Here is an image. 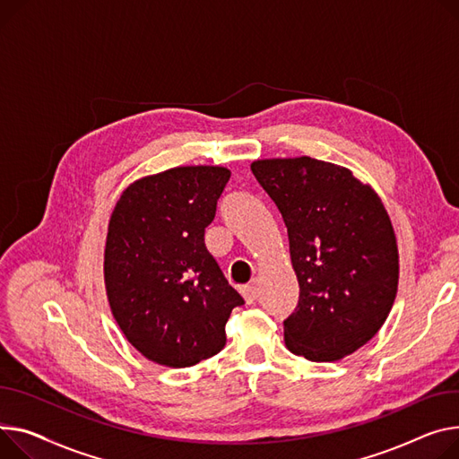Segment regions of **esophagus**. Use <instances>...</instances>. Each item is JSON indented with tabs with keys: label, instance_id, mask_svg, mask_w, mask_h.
Masks as SVG:
<instances>
[{
	"label": "esophagus",
	"instance_id": "34e87169",
	"mask_svg": "<svg viewBox=\"0 0 459 459\" xmlns=\"http://www.w3.org/2000/svg\"><path fill=\"white\" fill-rule=\"evenodd\" d=\"M241 295H243V299H246L247 304H253L258 299V295H260L258 281H251L247 286H243L241 288Z\"/></svg>",
	"mask_w": 459,
	"mask_h": 459
}]
</instances>
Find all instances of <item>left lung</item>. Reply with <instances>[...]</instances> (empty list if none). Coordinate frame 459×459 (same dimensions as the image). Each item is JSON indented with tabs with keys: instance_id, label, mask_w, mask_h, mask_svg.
<instances>
[{
	"instance_id": "left-lung-1",
	"label": "left lung",
	"mask_w": 459,
	"mask_h": 459,
	"mask_svg": "<svg viewBox=\"0 0 459 459\" xmlns=\"http://www.w3.org/2000/svg\"><path fill=\"white\" fill-rule=\"evenodd\" d=\"M251 169L288 229L299 304L284 321L290 352L338 361L385 323L399 288V249L378 194L351 169L310 157Z\"/></svg>"
}]
</instances>
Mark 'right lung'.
<instances>
[{"label": "right lung", "mask_w": 459, "mask_h": 459, "mask_svg": "<svg viewBox=\"0 0 459 459\" xmlns=\"http://www.w3.org/2000/svg\"><path fill=\"white\" fill-rule=\"evenodd\" d=\"M230 178L221 166L147 175L119 195L105 243V288L127 342L166 368L218 354L241 295L204 247V229Z\"/></svg>", "instance_id": "obj_1"}]
</instances>
